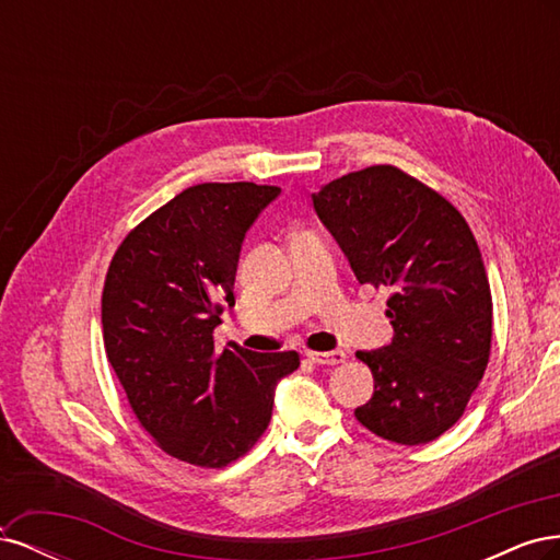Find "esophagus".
<instances>
[{
    "instance_id": "obj_1",
    "label": "esophagus",
    "mask_w": 560,
    "mask_h": 560,
    "mask_svg": "<svg viewBox=\"0 0 560 560\" xmlns=\"http://www.w3.org/2000/svg\"><path fill=\"white\" fill-rule=\"evenodd\" d=\"M306 358L313 364H325V366H336V364H343L346 362V352L343 350H331V352H306Z\"/></svg>"
}]
</instances>
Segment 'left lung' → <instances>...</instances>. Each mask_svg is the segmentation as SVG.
Segmentation results:
<instances>
[{
  "label": "left lung",
  "instance_id": "8db88e82",
  "mask_svg": "<svg viewBox=\"0 0 560 560\" xmlns=\"http://www.w3.org/2000/svg\"><path fill=\"white\" fill-rule=\"evenodd\" d=\"M313 206L358 280L393 292V343L358 352L374 395L354 418L401 446L434 442L465 413L493 338L490 284L465 217L397 165L338 177Z\"/></svg>",
  "mask_w": 560,
  "mask_h": 560
}]
</instances>
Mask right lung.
I'll list each match as a JSON object with an SVG mask.
<instances>
[{"label": "right lung", "instance_id": "right-lung-1", "mask_svg": "<svg viewBox=\"0 0 560 560\" xmlns=\"http://www.w3.org/2000/svg\"><path fill=\"white\" fill-rule=\"evenodd\" d=\"M280 194L254 182H206L177 194L114 252L103 290L107 360L135 418L167 455L219 469L259 442L273 389L299 352L214 350L233 306L241 245Z\"/></svg>", "mask_w": 560, "mask_h": 560}]
</instances>
